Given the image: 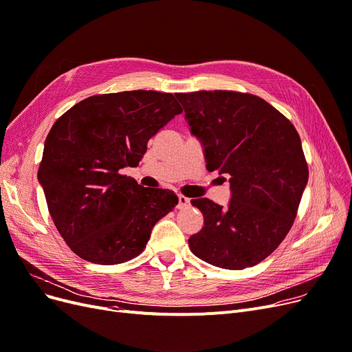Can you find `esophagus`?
Segmentation results:
<instances>
[{"instance_id": "34e87169", "label": "esophagus", "mask_w": 352, "mask_h": 352, "mask_svg": "<svg viewBox=\"0 0 352 352\" xmlns=\"http://www.w3.org/2000/svg\"><path fill=\"white\" fill-rule=\"evenodd\" d=\"M188 206H190V198L186 197V195L179 194V195H178V208H179V210H184V208H187Z\"/></svg>"}]
</instances>
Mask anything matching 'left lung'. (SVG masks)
Masks as SVG:
<instances>
[{"label":"left lung","mask_w":352,"mask_h":352,"mask_svg":"<svg viewBox=\"0 0 352 352\" xmlns=\"http://www.w3.org/2000/svg\"><path fill=\"white\" fill-rule=\"evenodd\" d=\"M175 96L204 145L207 170L230 175L232 187L227 207L191 200L204 216V227L188 240L191 252L221 269L261 263L289 233L308 182L298 131L256 95L200 90Z\"/></svg>","instance_id":"obj_1"}]
</instances>
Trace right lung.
Returning a JSON list of instances; mask_svg holds the SVG:
<instances>
[{"label":"right lung","mask_w":352,"mask_h":352,"mask_svg":"<svg viewBox=\"0 0 352 352\" xmlns=\"http://www.w3.org/2000/svg\"><path fill=\"white\" fill-rule=\"evenodd\" d=\"M181 112L173 94L131 90L90 96L54 122L37 177L72 252L98 265L144 252L152 227L178 197L144 188L120 170L138 165L148 141Z\"/></svg>","instance_id":"obj_1"}]
</instances>
